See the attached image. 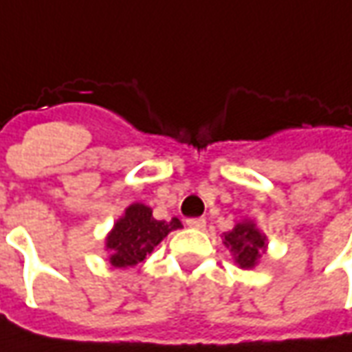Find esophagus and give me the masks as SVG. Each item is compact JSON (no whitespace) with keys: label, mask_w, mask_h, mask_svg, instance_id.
<instances>
[{"label":"esophagus","mask_w":352,"mask_h":352,"mask_svg":"<svg viewBox=\"0 0 352 352\" xmlns=\"http://www.w3.org/2000/svg\"><path fill=\"white\" fill-rule=\"evenodd\" d=\"M206 219H188V221H186V226L194 230H204L206 228Z\"/></svg>","instance_id":"esophagus-1"}]
</instances>
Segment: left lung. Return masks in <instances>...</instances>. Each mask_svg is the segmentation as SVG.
Returning <instances> with one entry per match:
<instances>
[{
    "label": "left lung",
    "instance_id": "8db88e82",
    "mask_svg": "<svg viewBox=\"0 0 352 352\" xmlns=\"http://www.w3.org/2000/svg\"><path fill=\"white\" fill-rule=\"evenodd\" d=\"M222 243L228 247L236 264L243 270H251L258 264L262 252L265 251V236L252 221L237 222L234 230L224 234Z\"/></svg>",
    "mask_w": 352,
    "mask_h": 352
}]
</instances>
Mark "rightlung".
Returning <instances> with one entry per match:
<instances>
[{
    "mask_svg": "<svg viewBox=\"0 0 352 352\" xmlns=\"http://www.w3.org/2000/svg\"><path fill=\"white\" fill-rule=\"evenodd\" d=\"M183 228L179 219L156 221L153 209L143 204H131L115 222L105 239L109 262L115 267H131L146 258L164 237L173 230Z\"/></svg>",
    "mask_w": 352,
    "mask_h": 352,
    "instance_id": "obj_1",
    "label": "right lung"
}]
</instances>
